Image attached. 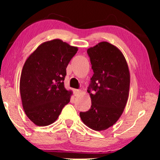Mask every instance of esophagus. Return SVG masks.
<instances>
[{"label":"esophagus","mask_w":160,"mask_h":160,"mask_svg":"<svg viewBox=\"0 0 160 160\" xmlns=\"http://www.w3.org/2000/svg\"><path fill=\"white\" fill-rule=\"evenodd\" d=\"M82 92V91L79 90V89H74L73 91V93H74V95L75 96H78Z\"/></svg>","instance_id":"34e87169"}]
</instances>
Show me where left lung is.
<instances>
[{"mask_svg":"<svg viewBox=\"0 0 160 160\" xmlns=\"http://www.w3.org/2000/svg\"><path fill=\"white\" fill-rule=\"evenodd\" d=\"M87 53L94 72L87 89L92 106L79 115L85 125L102 131L113 126L123 113L129 97L130 70L122 52L106 41L89 48Z\"/></svg>","mask_w":160,"mask_h":160,"instance_id":"1","label":"left lung"}]
</instances>
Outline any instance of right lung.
Masks as SVG:
<instances>
[{
    "label": "right lung",
    "instance_id": "right-lung-1",
    "mask_svg": "<svg viewBox=\"0 0 160 160\" xmlns=\"http://www.w3.org/2000/svg\"><path fill=\"white\" fill-rule=\"evenodd\" d=\"M78 47L60 39L43 42L30 54L19 82L25 113L37 126L49 125L58 119L73 92L65 88L66 68Z\"/></svg>",
    "mask_w": 160,
    "mask_h": 160
}]
</instances>
